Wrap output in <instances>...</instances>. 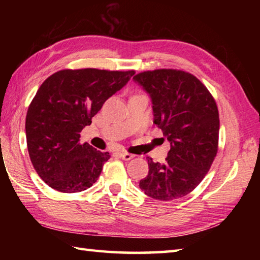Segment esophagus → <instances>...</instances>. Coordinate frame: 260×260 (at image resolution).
<instances>
[{"label": "esophagus", "mask_w": 260, "mask_h": 260, "mask_svg": "<svg viewBox=\"0 0 260 260\" xmlns=\"http://www.w3.org/2000/svg\"><path fill=\"white\" fill-rule=\"evenodd\" d=\"M119 156L123 159H125V161H129V159L133 158L135 155H134V154H131V153H127V152H120Z\"/></svg>", "instance_id": "34e87169"}]
</instances>
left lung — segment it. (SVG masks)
I'll use <instances>...</instances> for the list:
<instances>
[{"label":"left lung","mask_w":260,"mask_h":260,"mask_svg":"<svg viewBox=\"0 0 260 260\" xmlns=\"http://www.w3.org/2000/svg\"><path fill=\"white\" fill-rule=\"evenodd\" d=\"M153 104L154 124L171 148L164 163L147 157L148 174L141 190L159 201L189 194L209 172L218 152L219 112L197 77L176 69L143 71L133 77Z\"/></svg>","instance_id":"8db88e82"}]
</instances>
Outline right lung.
I'll return each mask as SVG.
<instances>
[{
  "label": "right lung",
  "mask_w": 260,
  "mask_h": 260,
  "mask_svg": "<svg viewBox=\"0 0 260 260\" xmlns=\"http://www.w3.org/2000/svg\"><path fill=\"white\" fill-rule=\"evenodd\" d=\"M134 74L63 69L42 82L27 109L25 134L33 168L49 186L75 193L97 181L110 155L80 144V132Z\"/></svg>",
  "instance_id": "add662e5"
}]
</instances>
